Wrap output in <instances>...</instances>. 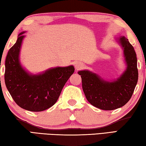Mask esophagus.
<instances>
[{"label":"esophagus","mask_w":146,"mask_h":146,"mask_svg":"<svg viewBox=\"0 0 146 146\" xmlns=\"http://www.w3.org/2000/svg\"><path fill=\"white\" fill-rule=\"evenodd\" d=\"M82 64L80 63V62H76L75 64V67L76 68V70H80V68H82Z\"/></svg>","instance_id":"34e87169"}]
</instances>
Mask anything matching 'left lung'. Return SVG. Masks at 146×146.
Segmentation results:
<instances>
[{
	"instance_id": "1",
	"label": "left lung",
	"mask_w": 146,
	"mask_h": 146,
	"mask_svg": "<svg viewBox=\"0 0 146 146\" xmlns=\"http://www.w3.org/2000/svg\"><path fill=\"white\" fill-rule=\"evenodd\" d=\"M115 40L122 47L126 65L118 78L109 81L91 71H78L88 101L102 110H113L124 106L130 100L138 82L137 58L134 48L124 36Z\"/></svg>"
}]
</instances>
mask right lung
Here are the masks:
<instances>
[{
    "mask_svg": "<svg viewBox=\"0 0 146 146\" xmlns=\"http://www.w3.org/2000/svg\"><path fill=\"white\" fill-rule=\"evenodd\" d=\"M26 31L20 33L9 49L5 61L6 88L20 107L30 111H42L57 101L65 84L75 71L74 66L55 67L37 74L26 70L20 61V52Z\"/></svg>",
    "mask_w": 146,
    "mask_h": 146,
    "instance_id": "right-lung-1",
    "label": "right lung"
}]
</instances>
